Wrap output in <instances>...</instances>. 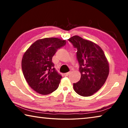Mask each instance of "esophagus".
<instances>
[{"label":"esophagus","mask_w":128,"mask_h":128,"mask_svg":"<svg viewBox=\"0 0 128 128\" xmlns=\"http://www.w3.org/2000/svg\"><path fill=\"white\" fill-rule=\"evenodd\" d=\"M70 72H67V73H64V76H68L70 74Z\"/></svg>","instance_id":"esophagus-1"}]
</instances>
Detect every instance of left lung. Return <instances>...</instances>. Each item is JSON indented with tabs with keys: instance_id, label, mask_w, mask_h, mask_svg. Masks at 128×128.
<instances>
[{
	"instance_id": "1",
	"label": "left lung",
	"mask_w": 128,
	"mask_h": 128,
	"mask_svg": "<svg viewBox=\"0 0 128 128\" xmlns=\"http://www.w3.org/2000/svg\"><path fill=\"white\" fill-rule=\"evenodd\" d=\"M76 48L81 78L73 88L82 96H89L100 89L109 74V64L103 50L90 40L78 36L68 40Z\"/></svg>"
}]
</instances>
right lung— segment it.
Segmentation results:
<instances>
[{"label":"right lung","instance_id":"1","mask_svg":"<svg viewBox=\"0 0 128 128\" xmlns=\"http://www.w3.org/2000/svg\"><path fill=\"white\" fill-rule=\"evenodd\" d=\"M66 41L58 38H46L36 40L23 55L21 66L23 74L30 87L36 92L47 95L59 87L62 76L52 62L58 48Z\"/></svg>","mask_w":128,"mask_h":128}]
</instances>
